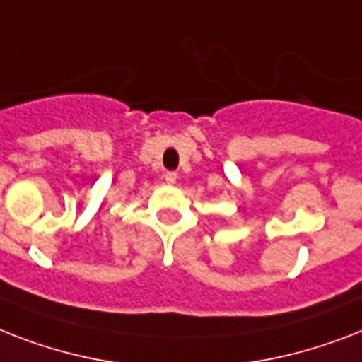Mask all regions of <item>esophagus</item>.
I'll list each match as a JSON object with an SVG mask.
<instances>
[{
  "instance_id": "1",
  "label": "esophagus",
  "mask_w": 362,
  "mask_h": 362,
  "mask_svg": "<svg viewBox=\"0 0 362 362\" xmlns=\"http://www.w3.org/2000/svg\"><path fill=\"white\" fill-rule=\"evenodd\" d=\"M176 178H178V176H176V173H167V175H165V182H167L169 186L176 184Z\"/></svg>"
}]
</instances>
